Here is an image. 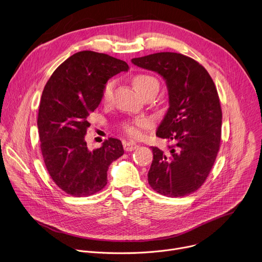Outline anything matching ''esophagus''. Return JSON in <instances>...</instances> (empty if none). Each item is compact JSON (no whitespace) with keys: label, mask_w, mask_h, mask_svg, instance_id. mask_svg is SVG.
<instances>
[{"label":"esophagus","mask_w":262,"mask_h":262,"mask_svg":"<svg viewBox=\"0 0 262 262\" xmlns=\"http://www.w3.org/2000/svg\"><path fill=\"white\" fill-rule=\"evenodd\" d=\"M137 147H138V145L136 143H134V142H126L124 144V146H123L125 151H133V150H135Z\"/></svg>","instance_id":"esophagus-1"}]
</instances>
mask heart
Listing matches in <instances>:
<instances>
[{
    "mask_svg": "<svg viewBox=\"0 0 262 262\" xmlns=\"http://www.w3.org/2000/svg\"><path fill=\"white\" fill-rule=\"evenodd\" d=\"M133 83L139 93L143 96L149 95H157L160 89V82L159 80L149 73H138L133 78ZM116 82L114 80L107 81L103 86L102 93H101V100L102 102L106 103L111 100L113 96V92L115 89ZM151 122L148 118L145 117H137L132 120H127L122 123V132L129 137L130 139H140L143 136V132L147 128L150 127Z\"/></svg>",
    "mask_w": 262,
    "mask_h": 262,
    "instance_id": "b5f03b06",
    "label": "heart"
}]
</instances>
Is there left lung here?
Wrapping results in <instances>:
<instances>
[{"label": "left lung", "instance_id": "8db88e82", "mask_svg": "<svg viewBox=\"0 0 262 262\" xmlns=\"http://www.w3.org/2000/svg\"><path fill=\"white\" fill-rule=\"evenodd\" d=\"M132 62L166 80L167 114L157 136L168 151L151 146L154 161L148 182L159 194L176 198L196 192L205 182L221 146L222 108L215 85L196 60L177 53H157Z\"/></svg>", "mask_w": 262, "mask_h": 262}]
</instances>
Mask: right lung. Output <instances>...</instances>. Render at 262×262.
<instances>
[{"instance_id": "right-lung-1", "label": "right lung", "mask_w": 262, "mask_h": 262, "mask_svg": "<svg viewBox=\"0 0 262 262\" xmlns=\"http://www.w3.org/2000/svg\"><path fill=\"white\" fill-rule=\"evenodd\" d=\"M127 69L122 60L83 51L59 65L45 87L37 118L40 150L51 178L68 195L88 197L100 192L110 165L124 154L115 138L89 150L85 136L88 116L100 103L103 86Z\"/></svg>"}]
</instances>
